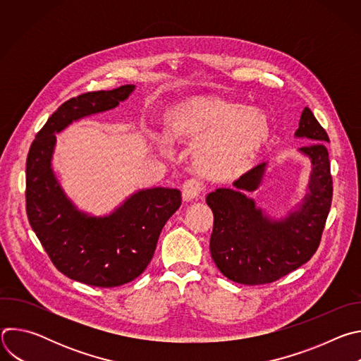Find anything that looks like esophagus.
Masks as SVG:
<instances>
[{
	"mask_svg": "<svg viewBox=\"0 0 361 361\" xmlns=\"http://www.w3.org/2000/svg\"><path fill=\"white\" fill-rule=\"evenodd\" d=\"M201 192H202V184L195 178L187 180L183 185V200L184 201L198 200L201 197Z\"/></svg>",
	"mask_w": 361,
	"mask_h": 361,
	"instance_id": "34e87169",
	"label": "esophagus"
}]
</instances>
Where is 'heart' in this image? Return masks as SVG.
Listing matches in <instances>:
<instances>
[{
	"instance_id": "1",
	"label": "heart",
	"mask_w": 361,
	"mask_h": 361,
	"mask_svg": "<svg viewBox=\"0 0 361 361\" xmlns=\"http://www.w3.org/2000/svg\"><path fill=\"white\" fill-rule=\"evenodd\" d=\"M170 131L183 138L205 140L200 164L205 173L233 178L244 173L270 134L266 113L219 98H195L170 114Z\"/></svg>"
}]
</instances>
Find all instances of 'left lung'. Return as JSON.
I'll use <instances>...</instances> for the list:
<instances>
[{
	"label": "left lung",
	"mask_w": 361,
	"mask_h": 361,
	"mask_svg": "<svg viewBox=\"0 0 361 361\" xmlns=\"http://www.w3.org/2000/svg\"><path fill=\"white\" fill-rule=\"evenodd\" d=\"M294 135L312 141L298 149L310 159L312 174L297 210L274 220L248 197L262 184L267 163L244 173L233 183L234 188H217L205 198L214 214L212 257L231 281L247 286L273 283L305 264L320 245L333 198L326 148L330 140L308 107L302 110Z\"/></svg>",
	"instance_id": "obj_1"
}]
</instances>
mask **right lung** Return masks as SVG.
Instances as JSON below:
<instances>
[{"label": "right lung", "instance_id": "1", "mask_svg": "<svg viewBox=\"0 0 361 361\" xmlns=\"http://www.w3.org/2000/svg\"><path fill=\"white\" fill-rule=\"evenodd\" d=\"M134 88L127 84L66 101L28 151V221L59 271L88 286L109 288L137 279L149 264L167 220L181 205L180 190L154 187L134 192L109 216H88L77 210L51 169L56 134L82 117L116 109Z\"/></svg>", "mask_w": 361, "mask_h": 361}]
</instances>
